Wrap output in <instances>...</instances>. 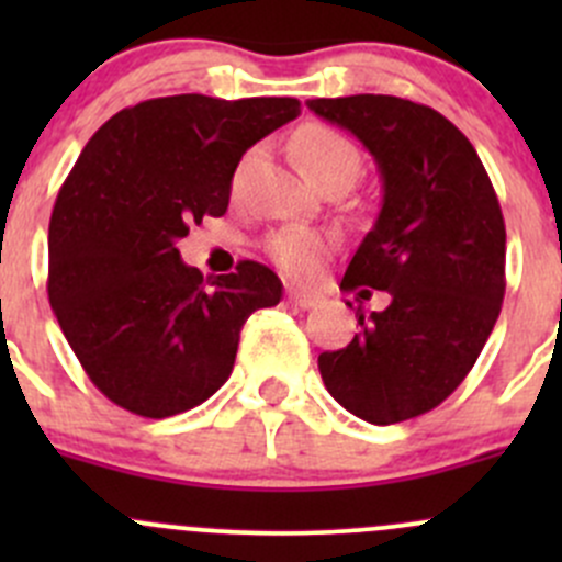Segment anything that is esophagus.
Segmentation results:
<instances>
[{
    "label": "esophagus",
    "mask_w": 562,
    "mask_h": 562,
    "mask_svg": "<svg viewBox=\"0 0 562 562\" xmlns=\"http://www.w3.org/2000/svg\"><path fill=\"white\" fill-rule=\"evenodd\" d=\"M288 302L299 310H310L321 302V296H317V293H307V291H288Z\"/></svg>",
    "instance_id": "esophagus-1"
}]
</instances>
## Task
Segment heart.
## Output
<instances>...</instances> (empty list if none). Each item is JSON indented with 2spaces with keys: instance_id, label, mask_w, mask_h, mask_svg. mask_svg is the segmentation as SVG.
I'll return each instance as SVG.
<instances>
[{
  "instance_id": "b5f03b06",
  "label": "heart",
  "mask_w": 562,
  "mask_h": 562,
  "mask_svg": "<svg viewBox=\"0 0 562 562\" xmlns=\"http://www.w3.org/2000/svg\"><path fill=\"white\" fill-rule=\"evenodd\" d=\"M293 151H296V160L302 166V171L315 181L317 187L326 184V181H350L356 179L361 168V155L356 149V144L350 138H345L339 130L328 127L323 122H307L296 130L293 135ZM258 151H247L245 157L236 166L231 187L239 190L241 179H245L247 168L252 166ZM331 236L326 231L317 228H282L266 241L271 260L277 266H282L291 274H307L315 266V260L321 255H326L331 249Z\"/></svg>"
}]
</instances>
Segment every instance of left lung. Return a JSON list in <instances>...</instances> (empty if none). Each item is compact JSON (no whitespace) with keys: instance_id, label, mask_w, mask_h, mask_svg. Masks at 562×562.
Returning a JSON list of instances; mask_svg holds the SVG:
<instances>
[{"instance_id":"8db88e82","label":"left lung","mask_w":562,"mask_h":562,"mask_svg":"<svg viewBox=\"0 0 562 562\" xmlns=\"http://www.w3.org/2000/svg\"><path fill=\"white\" fill-rule=\"evenodd\" d=\"M307 105L350 130L383 176L381 214L339 288L391 296L383 313L356 310L361 331L317 356L321 378L353 416L407 422L454 394L495 328L506 293L501 203L473 144L435 108L391 94Z\"/></svg>"}]
</instances>
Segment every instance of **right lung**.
I'll return each instance as SVG.
<instances>
[{"label": "right lung", "instance_id": "add662e5", "mask_svg": "<svg viewBox=\"0 0 562 562\" xmlns=\"http://www.w3.org/2000/svg\"><path fill=\"white\" fill-rule=\"evenodd\" d=\"M293 98L173 94L124 108L83 146L48 225V302L113 405L168 418L231 378L239 331L282 282L255 260L203 277L176 241L223 217L241 155L299 116Z\"/></svg>", "mask_w": 562, "mask_h": 562}]
</instances>
